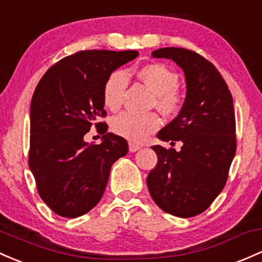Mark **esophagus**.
Instances as JSON below:
<instances>
[{"instance_id":"esophagus-1","label":"esophagus","mask_w":262,"mask_h":262,"mask_svg":"<svg viewBox=\"0 0 262 262\" xmlns=\"http://www.w3.org/2000/svg\"><path fill=\"white\" fill-rule=\"evenodd\" d=\"M139 149H140V146L138 145V144H136V143L129 142V151H132V153H134V151L139 150Z\"/></svg>"}]
</instances>
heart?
Here are the masks:
<instances>
[{"instance_id":"b5f03b06","label":"heart","mask_w":262,"mask_h":262,"mask_svg":"<svg viewBox=\"0 0 262 262\" xmlns=\"http://www.w3.org/2000/svg\"><path fill=\"white\" fill-rule=\"evenodd\" d=\"M137 76L154 92L153 104L165 116H174L182 107V94L178 84L179 76L160 63H150L139 68ZM129 78L124 71L112 72L103 87V102L111 111L122 107ZM160 118L157 113L138 114L133 112H123L112 120V130L117 136L130 142H143L149 134L159 129Z\"/></svg>"}]
</instances>
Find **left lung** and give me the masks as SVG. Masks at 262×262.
Masks as SVG:
<instances>
[{
    "instance_id": "1",
    "label": "left lung",
    "mask_w": 262,
    "mask_h": 262,
    "mask_svg": "<svg viewBox=\"0 0 262 262\" xmlns=\"http://www.w3.org/2000/svg\"><path fill=\"white\" fill-rule=\"evenodd\" d=\"M151 56L173 59L182 67L186 98L178 117L158 133L171 145L182 142V149L151 146L158 164L146 184L162 210L191 217L211 205L228 180L236 151L232 96L216 67L196 52L165 47Z\"/></svg>"
}]
</instances>
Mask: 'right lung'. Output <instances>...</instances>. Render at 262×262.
Returning a JSON list of instances; mask_svg holds the SVG:
<instances>
[{"label":"right lung","instance_id":"right-lung-1","mask_svg":"<svg viewBox=\"0 0 262 262\" xmlns=\"http://www.w3.org/2000/svg\"><path fill=\"white\" fill-rule=\"evenodd\" d=\"M137 51H79L45 73L31 102L28 165L41 199L57 215L78 217L102 199L112 165L128 153L124 138L107 133L103 87ZM95 124L100 145L82 137Z\"/></svg>","mask_w":262,"mask_h":262}]
</instances>
